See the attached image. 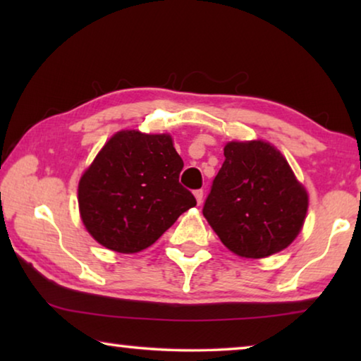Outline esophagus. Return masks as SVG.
<instances>
[{
    "label": "esophagus",
    "instance_id": "34e87169",
    "mask_svg": "<svg viewBox=\"0 0 361 361\" xmlns=\"http://www.w3.org/2000/svg\"><path fill=\"white\" fill-rule=\"evenodd\" d=\"M194 197H195V200H197L199 205L202 204V200H204V191H202V189H197V191H194Z\"/></svg>",
    "mask_w": 361,
    "mask_h": 361
}]
</instances>
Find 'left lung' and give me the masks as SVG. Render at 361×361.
Instances as JSON below:
<instances>
[{
    "label": "left lung",
    "instance_id": "obj_1",
    "mask_svg": "<svg viewBox=\"0 0 361 361\" xmlns=\"http://www.w3.org/2000/svg\"><path fill=\"white\" fill-rule=\"evenodd\" d=\"M309 197L277 148L231 142L204 204V216L231 252L266 258L296 239Z\"/></svg>",
    "mask_w": 361,
    "mask_h": 361
}]
</instances>
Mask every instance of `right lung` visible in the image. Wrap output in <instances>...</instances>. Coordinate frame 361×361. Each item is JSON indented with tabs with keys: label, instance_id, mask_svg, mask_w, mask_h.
Instances as JSON below:
<instances>
[{
	"label": "right lung",
	"instance_id": "obj_1",
	"mask_svg": "<svg viewBox=\"0 0 361 361\" xmlns=\"http://www.w3.org/2000/svg\"><path fill=\"white\" fill-rule=\"evenodd\" d=\"M181 169L183 159L167 133L118 132L79 180L78 202L85 229L113 252L148 248L197 204L180 185Z\"/></svg>",
	"mask_w": 361,
	"mask_h": 361
}]
</instances>
